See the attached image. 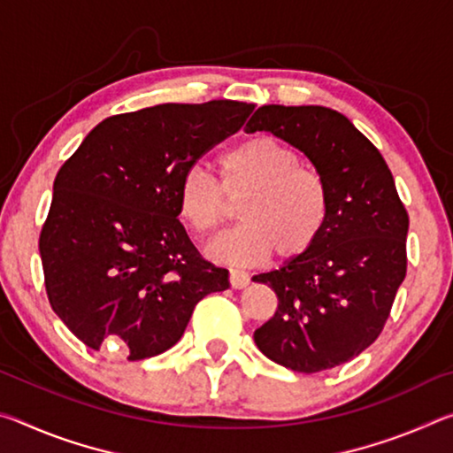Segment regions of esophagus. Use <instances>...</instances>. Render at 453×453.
I'll return each instance as SVG.
<instances>
[{
  "instance_id": "obj_1",
  "label": "esophagus",
  "mask_w": 453,
  "mask_h": 453,
  "mask_svg": "<svg viewBox=\"0 0 453 453\" xmlns=\"http://www.w3.org/2000/svg\"><path fill=\"white\" fill-rule=\"evenodd\" d=\"M250 283V275L242 270H229V286L234 289H242Z\"/></svg>"
}]
</instances>
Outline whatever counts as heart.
Returning <instances> with one entry per match:
<instances>
[{
  "label": "heart",
  "mask_w": 453,
  "mask_h": 453,
  "mask_svg": "<svg viewBox=\"0 0 453 453\" xmlns=\"http://www.w3.org/2000/svg\"><path fill=\"white\" fill-rule=\"evenodd\" d=\"M243 224L211 248L234 264H257L275 251L303 256L329 219V186L316 167L302 165L294 148L272 135L250 137L221 153L219 181L203 167L183 173L178 208L197 235H218L241 203Z\"/></svg>",
  "instance_id": "obj_1"
}]
</instances>
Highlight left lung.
<instances>
[{
    "mask_svg": "<svg viewBox=\"0 0 453 453\" xmlns=\"http://www.w3.org/2000/svg\"><path fill=\"white\" fill-rule=\"evenodd\" d=\"M245 132H272L302 150L332 199L324 234L303 256L254 275L278 296L254 340L288 370H332L370 348L386 326L408 272V211L380 150L340 111L262 105Z\"/></svg>",
    "mask_w": 453,
    "mask_h": 453,
    "instance_id": "1",
    "label": "left lung"
}]
</instances>
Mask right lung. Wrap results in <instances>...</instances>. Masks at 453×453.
Wrapping results in <instances>:
<instances>
[{
  "mask_svg": "<svg viewBox=\"0 0 453 453\" xmlns=\"http://www.w3.org/2000/svg\"><path fill=\"white\" fill-rule=\"evenodd\" d=\"M254 104H162L97 124L59 167L40 234L48 300L91 349H170L199 300L229 288L178 219L180 181Z\"/></svg>",
  "mask_w": 453,
  "mask_h": 453,
  "instance_id": "right-lung-1",
  "label": "right lung"
}]
</instances>
